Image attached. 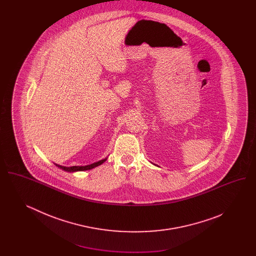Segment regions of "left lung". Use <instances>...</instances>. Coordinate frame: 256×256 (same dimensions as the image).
<instances>
[{
    "label": "left lung",
    "mask_w": 256,
    "mask_h": 256,
    "mask_svg": "<svg viewBox=\"0 0 256 256\" xmlns=\"http://www.w3.org/2000/svg\"><path fill=\"white\" fill-rule=\"evenodd\" d=\"M154 165H156V166H158V165H156V164H154ZM159 167V166H158Z\"/></svg>",
    "instance_id": "obj_1"
}]
</instances>
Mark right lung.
Here are the masks:
<instances>
[{
    "instance_id": "obj_1",
    "label": "right lung",
    "mask_w": 256,
    "mask_h": 256,
    "mask_svg": "<svg viewBox=\"0 0 256 256\" xmlns=\"http://www.w3.org/2000/svg\"><path fill=\"white\" fill-rule=\"evenodd\" d=\"M106 158L102 159V160H100V161H98V162H95V163H92V164H90V165H86V166H72V167H65V166H61V165H58V164H56L54 163V165L56 166H58V168H60L63 170H66V172H78V170H91V169H93V168H95V167H97L98 165H100V164H102L104 161H106Z\"/></svg>"
}]
</instances>
